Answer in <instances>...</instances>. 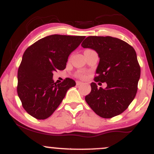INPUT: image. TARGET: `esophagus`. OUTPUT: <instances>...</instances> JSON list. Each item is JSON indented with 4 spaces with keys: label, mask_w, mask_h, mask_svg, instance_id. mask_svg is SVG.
Wrapping results in <instances>:
<instances>
[{
    "label": "esophagus",
    "mask_w": 154,
    "mask_h": 154,
    "mask_svg": "<svg viewBox=\"0 0 154 154\" xmlns=\"http://www.w3.org/2000/svg\"><path fill=\"white\" fill-rule=\"evenodd\" d=\"M82 82H79V81H77V82H76V85H82Z\"/></svg>",
    "instance_id": "esophagus-1"
}]
</instances>
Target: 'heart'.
Listing matches in <instances>:
<instances>
[{
	"mask_svg": "<svg viewBox=\"0 0 154 154\" xmlns=\"http://www.w3.org/2000/svg\"><path fill=\"white\" fill-rule=\"evenodd\" d=\"M76 76H77V77H79V78L80 79H84L85 77V72H83L82 71H79L77 72V74H76Z\"/></svg>",
	"mask_w": 154,
	"mask_h": 154,
	"instance_id": "heart-1",
	"label": "heart"
}]
</instances>
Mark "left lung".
Wrapping results in <instances>:
<instances>
[{
	"label": "left lung",
	"instance_id": "1",
	"mask_svg": "<svg viewBox=\"0 0 154 154\" xmlns=\"http://www.w3.org/2000/svg\"><path fill=\"white\" fill-rule=\"evenodd\" d=\"M82 46L95 50L100 58L86 102L95 114L105 119L122 114L135 98L140 77L135 49L110 36H89ZM98 82H106L107 87L98 88L95 83Z\"/></svg>",
	"mask_w": 154,
	"mask_h": 154
}]
</instances>
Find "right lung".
<instances>
[{"label": "right lung", "mask_w": 154, "mask_h": 154, "mask_svg": "<svg viewBox=\"0 0 154 154\" xmlns=\"http://www.w3.org/2000/svg\"><path fill=\"white\" fill-rule=\"evenodd\" d=\"M85 36L52 35L26 49L19 65L17 93L26 112L37 119L48 118L75 81L66 78L56 84L53 72L63 70L69 56Z\"/></svg>", "instance_id": "obj_1"}]
</instances>
